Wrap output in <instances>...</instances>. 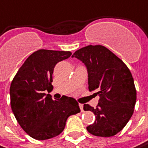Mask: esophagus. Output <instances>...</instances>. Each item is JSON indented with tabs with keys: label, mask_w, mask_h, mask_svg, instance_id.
Wrapping results in <instances>:
<instances>
[{
	"label": "esophagus",
	"mask_w": 148,
	"mask_h": 148,
	"mask_svg": "<svg viewBox=\"0 0 148 148\" xmlns=\"http://www.w3.org/2000/svg\"><path fill=\"white\" fill-rule=\"evenodd\" d=\"M79 107L81 109V112H83V104H79Z\"/></svg>",
	"instance_id": "1"
}]
</instances>
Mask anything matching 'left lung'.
I'll use <instances>...</instances> for the list:
<instances>
[{
  "mask_svg": "<svg viewBox=\"0 0 148 148\" xmlns=\"http://www.w3.org/2000/svg\"><path fill=\"white\" fill-rule=\"evenodd\" d=\"M76 57L85 64L88 74V89L99 95L95 108L84 104L95 121L87 130L101 137L113 136L124 128L134 112L136 89L130 69L112 51L101 45H88L76 51Z\"/></svg>",
  "mask_w": 148,
  "mask_h": 148,
  "instance_id": "1",
  "label": "left lung"
}]
</instances>
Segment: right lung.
<instances>
[{
	"instance_id": "right-lung-1",
	"label": "right lung",
	"mask_w": 148,
	"mask_h": 148,
	"mask_svg": "<svg viewBox=\"0 0 148 148\" xmlns=\"http://www.w3.org/2000/svg\"><path fill=\"white\" fill-rule=\"evenodd\" d=\"M71 55L70 51L39 49L28 57L11 83V108L21 128L32 138L47 140L59 136L68 117L80 112L74 98L64 95L54 101L46 94L53 88L55 65Z\"/></svg>"
}]
</instances>
